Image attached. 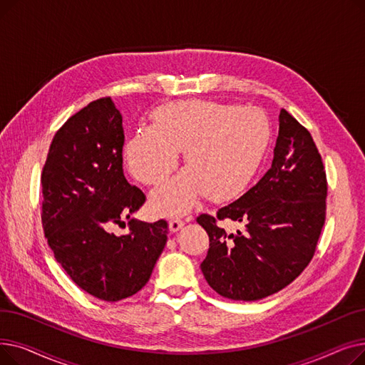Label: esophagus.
Listing matches in <instances>:
<instances>
[{
  "label": "esophagus",
  "instance_id": "1",
  "mask_svg": "<svg viewBox=\"0 0 365 365\" xmlns=\"http://www.w3.org/2000/svg\"><path fill=\"white\" fill-rule=\"evenodd\" d=\"M183 220L182 219H171L170 220V223H168V226H170V231L171 232H178V231H180V229L183 227Z\"/></svg>",
  "mask_w": 365,
  "mask_h": 365
}]
</instances>
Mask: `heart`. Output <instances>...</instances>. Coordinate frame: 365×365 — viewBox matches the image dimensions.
<instances>
[{
  "label": "heart",
  "instance_id": "1",
  "mask_svg": "<svg viewBox=\"0 0 365 365\" xmlns=\"http://www.w3.org/2000/svg\"><path fill=\"white\" fill-rule=\"evenodd\" d=\"M152 121L127 142L125 161L139 182L158 186L185 152L187 170L150 197L152 208L163 216H180L205 195L227 201L242 194L271 142L269 120L257 108L175 102L160 106Z\"/></svg>",
  "mask_w": 365,
  "mask_h": 365
}]
</instances>
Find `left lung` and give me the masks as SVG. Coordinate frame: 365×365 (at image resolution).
<instances>
[{"instance_id": "8db88e82", "label": "left lung", "mask_w": 365, "mask_h": 365, "mask_svg": "<svg viewBox=\"0 0 365 365\" xmlns=\"http://www.w3.org/2000/svg\"><path fill=\"white\" fill-rule=\"evenodd\" d=\"M327 178L311 133L281 109L274 160L264 176L217 216L197 222L210 238L201 271L223 297L252 302L293 282L309 264L325 222ZM229 218L246 225L227 235L217 226Z\"/></svg>"}]
</instances>
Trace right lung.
Returning a JSON list of instances; mask_svg holds the SVG:
<instances>
[{
    "mask_svg": "<svg viewBox=\"0 0 365 365\" xmlns=\"http://www.w3.org/2000/svg\"><path fill=\"white\" fill-rule=\"evenodd\" d=\"M123 117L110 98L88 103L57 130L43 168V229L71 279L88 294L118 302L149 281L167 242L165 220L130 219L118 237L112 222L146 197L123 171Z\"/></svg>",
    "mask_w": 365,
    "mask_h": 365,
    "instance_id": "right-lung-1",
    "label": "right lung"
}]
</instances>
